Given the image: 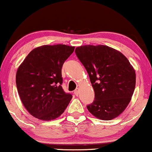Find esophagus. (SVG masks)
Instances as JSON below:
<instances>
[{"instance_id": "obj_1", "label": "esophagus", "mask_w": 152, "mask_h": 152, "mask_svg": "<svg viewBox=\"0 0 152 152\" xmlns=\"http://www.w3.org/2000/svg\"><path fill=\"white\" fill-rule=\"evenodd\" d=\"M78 94H79V89H78V88H76V90L74 91V94L76 96H78Z\"/></svg>"}]
</instances>
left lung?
<instances>
[{
	"label": "left lung",
	"instance_id": "8db88e82",
	"mask_svg": "<svg viewBox=\"0 0 152 152\" xmlns=\"http://www.w3.org/2000/svg\"><path fill=\"white\" fill-rule=\"evenodd\" d=\"M75 53L88 72L95 93L89 112L102 120L113 119L129 104L136 85V74L126 56L104 45L77 47Z\"/></svg>",
	"mask_w": 152,
	"mask_h": 152
}]
</instances>
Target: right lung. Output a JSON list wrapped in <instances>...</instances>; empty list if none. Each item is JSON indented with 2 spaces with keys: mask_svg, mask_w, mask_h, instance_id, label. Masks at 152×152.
Segmentation results:
<instances>
[{
  "mask_svg": "<svg viewBox=\"0 0 152 152\" xmlns=\"http://www.w3.org/2000/svg\"><path fill=\"white\" fill-rule=\"evenodd\" d=\"M74 48L64 44L37 47L18 67L15 82L19 96L34 117L55 119L69 105L72 95L63 89L61 69Z\"/></svg>",
  "mask_w": 152,
  "mask_h": 152,
  "instance_id": "obj_1",
  "label": "right lung"
}]
</instances>
